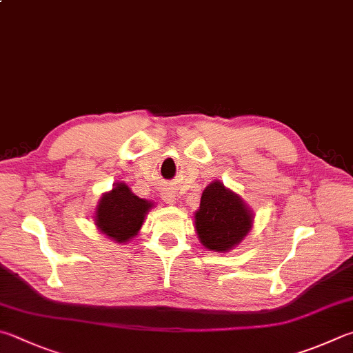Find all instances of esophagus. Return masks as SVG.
I'll return each mask as SVG.
<instances>
[{
	"instance_id": "1",
	"label": "esophagus",
	"mask_w": 353,
	"mask_h": 353,
	"mask_svg": "<svg viewBox=\"0 0 353 353\" xmlns=\"http://www.w3.org/2000/svg\"><path fill=\"white\" fill-rule=\"evenodd\" d=\"M162 199H163V201H165L166 203H170V205H174V203H176L174 194L168 193V191H166V193H162Z\"/></svg>"
}]
</instances>
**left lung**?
<instances>
[{"label": "left lung", "instance_id": "left-lung-1", "mask_svg": "<svg viewBox=\"0 0 353 353\" xmlns=\"http://www.w3.org/2000/svg\"><path fill=\"white\" fill-rule=\"evenodd\" d=\"M194 225L205 248L225 253L239 245L252 230L253 213L238 194L214 181L203 190Z\"/></svg>", "mask_w": 353, "mask_h": 353}]
</instances>
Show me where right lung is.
I'll list each match as a JSON object with an SVG mask.
<instances>
[{"label": "right lung", "mask_w": 353, "mask_h": 353, "mask_svg": "<svg viewBox=\"0 0 353 353\" xmlns=\"http://www.w3.org/2000/svg\"><path fill=\"white\" fill-rule=\"evenodd\" d=\"M154 203L140 199L123 182H117L105 193L95 208L94 222L101 233L117 243L132 239L139 233L145 216Z\"/></svg>", "instance_id": "add662e5"}]
</instances>
